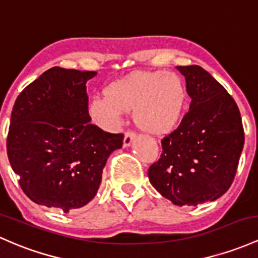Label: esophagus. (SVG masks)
Masks as SVG:
<instances>
[{
	"label": "esophagus",
	"mask_w": 258,
	"mask_h": 258,
	"mask_svg": "<svg viewBox=\"0 0 258 258\" xmlns=\"http://www.w3.org/2000/svg\"><path fill=\"white\" fill-rule=\"evenodd\" d=\"M135 138H137L135 132H133V130H128V132L125 133V135H124V141H123L124 146H129Z\"/></svg>",
	"instance_id": "obj_1"
}]
</instances>
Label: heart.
<instances>
[{"label":"heart","instance_id":"heart-1","mask_svg":"<svg viewBox=\"0 0 258 258\" xmlns=\"http://www.w3.org/2000/svg\"><path fill=\"white\" fill-rule=\"evenodd\" d=\"M103 93L104 98H95L90 106L97 123L115 129L123 113L133 112L138 128L154 135L176 128L187 101L184 81L171 71H134L112 82Z\"/></svg>","mask_w":258,"mask_h":258}]
</instances>
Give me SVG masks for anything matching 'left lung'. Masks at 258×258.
I'll use <instances>...</instances> for the list:
<instances>
[{
    "label": "left lung",
    "mask_w": 258,
    "mask_h": 258,
    "mask_svg": "<svg viewBox=\"0 0 258 258\" xmlns=\"http://www.w3.org/2000/svg\"><path fill=\"white\" fill-rule=\"evenodd\" d=\"M192 98L181 123L161 140L159 161L149 178L160 195L176 206L215 201L229 189L245 143L236 102L198 65L177 66Z\"/></svg>",
    "instance_id": "obj_1"
}]
</instances>
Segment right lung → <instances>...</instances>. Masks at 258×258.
Masks as SVG:
<instances>
[{"mask_svg":"<svg viewBox=\"0 0 258 258\" xmlns=\"http://www.w3.org/2000/svg\"><path fill=\"white\" fill-rule=\"evenodd\" d=\"M96 71L49 69L19 93L11 114L7 155L34 203L68 213L92 201L102 171L124 135L91 124L86 82Z\"/></svg>","mask_w":258,"mask_h":258,"instance_id":"add662e5","label":"right lung"}]
</instances>
